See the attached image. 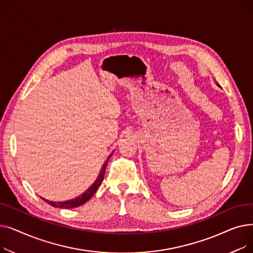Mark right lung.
Listing matches in <instances>:
<instances>
[{
  "label": "right lung",
  "instance_id": "1",
  "mask_svg": "<svg viewBox=\"0 0 253 253\" xmlns=\"http://www.w3.org/2000/svg\"><path fill=\"white\" fill-rule=\"evenodd\" d=\"M113 154L110 155V157L108 158V160H106L104 162V164L102 165L101 167V170H100V173L97 177V179L95 180V182L93 183L91 187L80 197L76 198V199H73V200H69V201H64V202H53V201H48L46 200V199H43L44 201H46L48 204H50L51 206L53 207H58V208H75V207H78L80 205H82L84 203H86L89 199L95 194V192L97 191V189L99 188V185L101 184L102 180H103V177H104V172H105V168H106V165H108V162H109V159L112 157Z\"/></svg>",
  "mask_w": 253,
  "mask_h": 253
}]
</instances>
